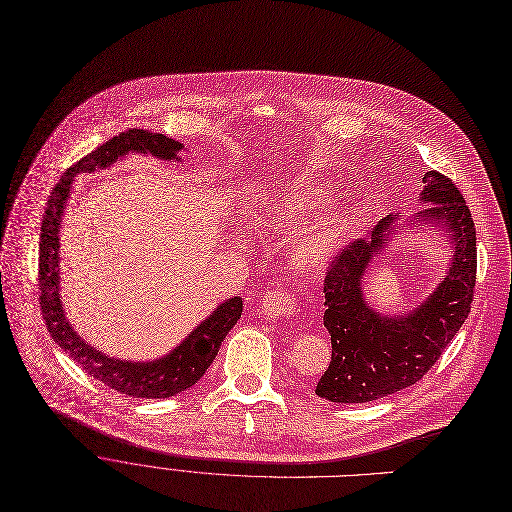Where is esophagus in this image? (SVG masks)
Returning a JSON list of instances; mask_svg holds the SVG:
<instances>
[{
    "label": "esophagus",
    "instance_id": "1",
    "mask_svg": "<svg viewBox=\"0 0 512 512\" xmlns=\"http://www.w3.org/2000/svg\"><path fill=\"white\" fill-rule=\"evenodd\" d=\"M261 315L272 319H290L294 315L290 297L284 290H272L267 292L261 301Z\"/></svg>",
    "mask_w": 512,
    "mask_h": 512
}]
</instances>
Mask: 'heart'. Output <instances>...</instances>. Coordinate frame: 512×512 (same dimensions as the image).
I'll return each instance as SVG.
<instances>
[{"label":"heart","mask_w":512,"mask_h":512,"mask_svg":"<svg viewBox=\"0 0 512 512\" xmlns=\"http://www.w3.org/2000/svg\"><path fill=\"white\" fill-rule=\"evenodd\" d=\"M334 203L332 191L315 184H297L278 193L261 211V224L270 232H294L319 209ZM355 232L353 213L336 207L315 220L294 242L292 261L301 272H319L332 265Z\"/></svg>","instance_id":"1"}]
</instances>
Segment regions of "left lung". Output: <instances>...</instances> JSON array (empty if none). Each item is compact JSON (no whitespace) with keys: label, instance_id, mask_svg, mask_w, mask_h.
I'll return each instance as SVG.
<instances>
[{"label":"left lung","instance_id":"left-lung-1","mask_svg":"<svg viewBox=\"0 0 512 512\" xmlns=\"http://www.w3.org/2000/svg\"><path fill=\"white\" fill-rule=\"evenodd\" d=\"M415 220L448 234L452 263L448 274L413 311L382 315L363 297V278L386 247L396 218L382 220L371 240L348 245L326 272L324 326L332 336V361L315 394L332 402H369L419 382L459 334L471 311L477 247L475 224L456 184L440 172L423 176Z\"/></svg>","mask_w":512,"mask_h":512}]
</instances>
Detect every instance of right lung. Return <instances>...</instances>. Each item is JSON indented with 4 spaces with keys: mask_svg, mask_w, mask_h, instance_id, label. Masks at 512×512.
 Here are the masks:
<instances>
[{
    "mask_svg": "<svg viewBox=\"0 0 512 512\" xmlns=\"http://www.w3.org/2000/svg\"><path fill=\"white\" fill-rule=\"evenodd\" d=\"M184 145L159 132L141 128L126 130L83 157L64 172L47 201L39 238V290L45 326L62 351L83 367L91 378L134 398H170L195 386L218 355L226 334L242 313V299L224 301L207 319L188 334L174 351L155 361L134 363L107 357L85 342L70 326L60 299V226L70 199L72 180L78 174L110 168L128 153H151L157 159H180Z\"/></svg>",
    "mask_w": 512,
    "mask_h": 512,
    "instance_id": "add662e5",
    "label": "right lung"
}]
</instances>
